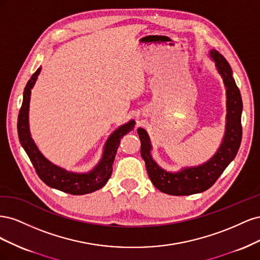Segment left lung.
Segmentation results:
<instances>
[{
    "label": "left lung",
    "instance_id": "1",
    "mask_svg": "<svg viewBox=\"0 0 260 260\" xmlns=\"http://www.w3.org/2000/svg\"><path fill=\"white\" fill-rule=\"evenodd\" d=\"M209 57L215 61L225 88L226 116L222 142L215 155L199 166L184 167L172 172L161 168L153 156L151 140L143 128H138L141 141V155L145 161L149 179L156 188L169 195H190L202 193L214 184L229 164L235 158L242 140L241 116L243 103L241 93L233 78L232 69L226 59L216 50L209 51Z\"/></svg>",
    "mask_w": 260,
    "mask_h": 260
}]
</instances>
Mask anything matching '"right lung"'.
<instances>
[{
    "label": "right lung",
    "instance_id": "obj_1",
    "mask_svg": "<svg viewBox=\"0 0 260 260\" xmlns=\"http://www.w3.org/2000/svg\"><path fill=\"white\" fill-rule=\"evenodd\" d=\"M41 73V67L31 76L25 90H23L22 105L18 115L17 130L21 146L25 149L28 157L32 162L37 174L43 182L53 188L73 195H83L92 193L103 187L108 179L112 176L113 164L117 153L120 139L135 128L136 121L130 120L120 127H118L111 136L108 137L104 145L102 158L92 170L88 172L68 171L59 166H56L45 158L43 154L39 151L35 141L31 138L29 128V104L31 90Z\"/></svg>",
    "mask_w": 260,
    "mask_h": 260
}]
</instances>
